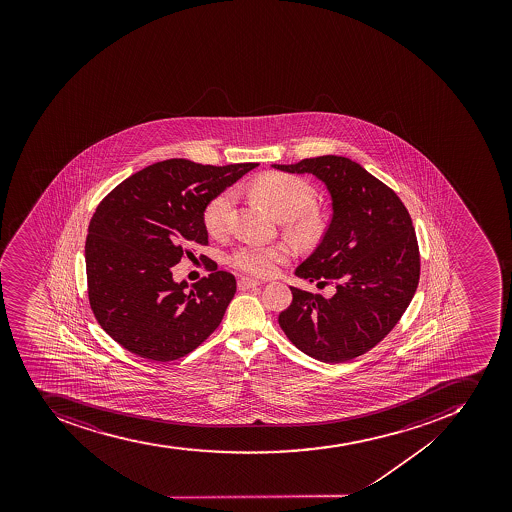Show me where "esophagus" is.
<instances>
[{
    "label": "esophagus",
    "instance_id": "1",
    "mask_svg": "<svg viewBox=\"0 0 512 512\" xmlns=\"http://www.w3.org/2000/svg\"><path fill=\"white\" fill-rule=\"evenodd\" d=\"M262 285L260 281L250 280V278H240L237 281V286H239V290H252V288H257V286Z\"/></svg>",
    "mask_w": 512,
    "mask_h": 512
}]
</instances>
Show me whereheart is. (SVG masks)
Returning a JSON list of instances; mask_svg holds the SVG:
<instances>
[{
	"label": "heart",
	"mask_w": 512,
	"mask_h": 512,
	"mask_svg": "<svg viewBox=\"0 0 512 512\" xmlns=\"http://www.w3.org/2000/svg\"><path fill=\"white\" fill-rule=\"evenodd\" d=\"M254 191L276 218L291 222V229L304 242L319 239L324 232V218L314 208L316 190L303 178L288 173H267L254 183ZM234 204V191L226 190L214 196L204 208V226L211 234L226 229L227 218ZM290 258V250L283 245H262L245 242L239 245L231 262L237 270L252 276H270L280 263Z\"/></svg>",
	"instance_id": "1"
}]
</instances>
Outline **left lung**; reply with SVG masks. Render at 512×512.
Wrapping results in <instances>:
<instances>
[{"label": "left lung", "mask_w": 512, "mask_h": 512, "mask_svg": "<svg viewBox=\"0 0 512 512\" xmlns=\"http://www.w3.org/2000/svg\"><path fill=\"white\" fill-rule=\"evenodd\" d=\"M272 167L326 185L331 222L294 275L317 285L335 281L331 298L290 286L293 301L278 322L309 357L347 362L385 339L416 293L421 262L411 216L391 188L345 157Z\"/></svg>", "instance_id": "1"}]
</instances>
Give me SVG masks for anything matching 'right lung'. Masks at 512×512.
Segmentation results:
<instances>
[{
  "mask_svg": "<svg viewBox=\"0 0 512 512\" xmlns=\"http://www.w3.org/2000/svg\"><path fill=\"white\" fill-rule=\"evenodd\" d=\"M257 163H154L119 183L96 208L85 244L91 309L124 349L155 362L185 357L221 324L236 294L231 273L188 288L172 267L208 244L204 208Z\"/></svg>",
  "mask_w": 512,
  "mask_h": 512,
  "instance_id": "add662e5",
  "label": "right lung"
}]
</instances>
